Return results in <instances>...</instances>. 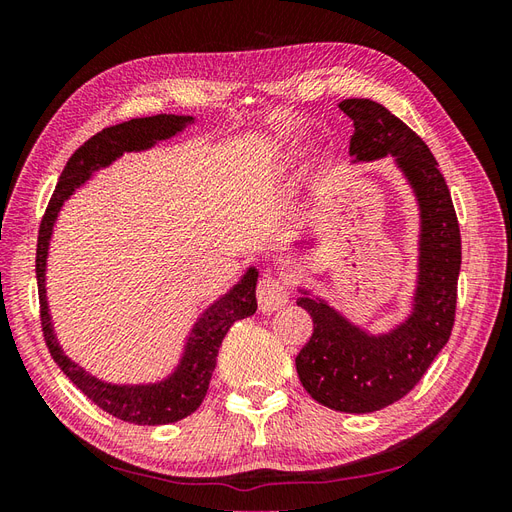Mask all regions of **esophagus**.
Masks as SVG:
<instances>
[{
    "mask_svg": "<svg viewBox=\"0 0 512 512\" xmlns=\"http://www.w3.org/2000/svg\"><path fill=\"white\" fill-rule=\"evenodd\" d=\"M288 294H290L288 284L282 280V277L265 275L256 286V299L262 312H275V309L286 305Z\"/></svg>",
    "mask_w": 512,
    "mask_h": 512,
    "instance_id": "esophagus-1",
    "label": "esophagus"
}]
</instances>
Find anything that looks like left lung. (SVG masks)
Listing matches in <instances>:
<instances>
[{
    "label": "left lung",
    "mask_w": 512,
    "mask_h": 512,
    "mask_svg": "<svg viewBox=\"0 0 512 512\" xmlns=\"http://www.w3.org/2000/svg\"><path fill=\"white\" fill-rule=\"evenodd\" d=\"M339 108L354 121L350 156H393L421 207V256L410 318L386 335H367L331 305L301 297L314 333L297 356L303 389L337 412L367 414L406 397L446 346L455 324L461 235L451 192L423 138L374 100Z\"/></svg>",
    "instance_id": "left-lung-1"
}]
</instances>
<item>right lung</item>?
I'll return each mask as SVG.
<instances>
[{
	"label": "right lung",
	"instance_id": "right-lung-1",
	"mask_svg": "<svg viewBox=\"0 0 512 512\" xmlns=\"http://www.w3.org/2000/svg\"><path fill=\"white\" fill-rule=\"evenodd\" d=\"M190 121L192 117L183 115L141 117L117 123V126L104 128L102 132L91 136L89 141L76 149L72 153V158L68 160L64 173H61L55 185L49 207H46L42 215L38 230L36 277L40 297V324L46 348H49L53 361L70 378L76 389H81V393H85L104 412L134 425L177 423L203 404L224 335L237 320L252 316L256 312V269L247 271L235 288L224 294L220 301H215L207 312L200 316L196 327L192 329L188 346H185L183 359L173 376L158 384L117 386L89 376L85 369L74 365L64 354V350L59 348L49 316V305H46V256H49V241L61 205L66 203L79 185H83L89 179L94 170L108 166L115 158H119L123 151L149 149L158 141L175 136L183 130L185 123Z\"/></svg>",
	"mask_w": 512,
	"mask_h": 512
}]
</instances>
